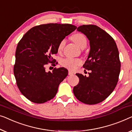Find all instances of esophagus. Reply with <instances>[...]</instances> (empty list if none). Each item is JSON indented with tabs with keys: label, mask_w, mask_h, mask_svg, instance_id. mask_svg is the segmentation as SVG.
I'll return each mask as SVG.
<instances>
[{
	"label": "esophagus",
	"mask_w": 132,
	"mask_h": 132,
	"mask_svg": "<svg viewBox=\"0 0 132 132\" xmlns=\"http://www.w3.org/2000/svg\"><path fill=\"white\" fill-rule=\"evenodd\" d=\"M74 74V72H72V71H70V70L68 71V75L71 76V75H73Z\"/></svg>",
	"instance_id": "obj_1"
}]
</instances>
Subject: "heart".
Masks as SVG:
<instances>
[{
	"mask_svg": "<svg viewBox=\"0 0 132 132\" xmlns=\"http://www.w3.org/2000/svg\"><path fill=\"white\" fill-rule=\"evenodd\" d=\"M71 39L80 48L84 49L86 46L87 41L86 37L84 34L81 33L75 34L71 36ZM65 44V40L63 39L60 42L58 46V52H61ZM81 64V61L77 58H65L63 59L61 61V64L64 67H65L70 70L76 69V67Z\"/></svg>",
	"mask_w": 132,
	"mask_h": 132,
	"instance_id": "obj_1",
	"label": "heart"
}]
</instances>
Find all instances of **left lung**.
Listing matches in <instances>:
<instances>
[{
    "mask_svg": "<svg viewBox=\"0 0 132 132\" xmlns=\"http://www.w3.org/2000/svg\"><path fill=\"white\" fill-rule=\"evenodd\" d=\"M77 30L90 41V50L83 66L90 72L89 77L76 74L79 83L73 93L84 104H96L107 98L116 87L121 67L119 52L113 38L99 27L83 25Z\"/></svg>",
    "mask_w": 132,
    "mask_h": 132,
    "instance_id": "obj_1",
    "label": "left lung"
}]
</instances>
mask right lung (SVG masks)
<instances>
[{
    "label": "right lung",
    "mask_w": 132,
    "mask_h": 132,
    "mask_svg": "<svg viewBox=\"0 0 132 132\" xmlns=\"http://www.w3.org/2000/svg\"><path fill=\"white\" fill-rule=\"evenodd\" d=\"M77 27L69 24L49 23L31 28L17 45L14 73L19 90L31 102L43 104L54 98L58 86L68 75L64 67L45 71L48 63L55 66L52 58L61 41Z\"/></svg>",
    "instance_id": "add662e5"
}]
</instances>
